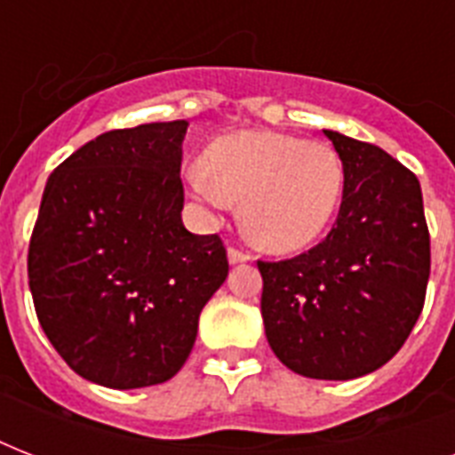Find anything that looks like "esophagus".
Segmentation results:
<instances>
[{"instance_id":"obj_1","label":"esophagus","mask_w":455,"mask_h":455,"mask_svg":"<svg viewBox=\"0 0 455 455\" xmlns=\"http://www.w3.org/2000/svg\"><path fill=\"white\" fill-rule=\"evenodd\" d=\"M248 259H252V255H250L248 250H241V248H228V262L231 264H238V262H248Z\"/></svg>"}]
</instances>
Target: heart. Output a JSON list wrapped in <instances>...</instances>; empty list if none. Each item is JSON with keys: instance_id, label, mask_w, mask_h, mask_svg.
Returning <instances> with one entry per match:
<instances>
[{"instance_id": "1", "label": "heart", "mask_w": 455, "mask_h": 455, "mask_svg": "<svg viewBox=\"0 0 455 455\" xmlns=\"http://www.w3.org/2000/svg\"><path fill=\"white\" fill-rule=\"evenodd\" d=\"M345 170L321 141L264 130L214 139L191 188L210 205L243 203L250 241L274 252L304 248L331 221L342 196Z\"/></svg>"}]
</instances>
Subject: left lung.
Listing matches in <instances>:
<instances>
[{"label": "left lung", "mask_w": 455, "mask_h": 455, "mask_svg": "<svg viewBox=\"0 0 455 455\" xmlns=\"http://www.w3.org/2000/svg\"><path fill=\"white\" fill-rule=\"evenodd\" d=\"M325 137L345 170L338 220L302 255L257 259L262 318L291 371L352 380L385 366L413 331L430 278V231L409 167L366 141Z\"/></svg>", "instance_id": "1"}]
</instances>
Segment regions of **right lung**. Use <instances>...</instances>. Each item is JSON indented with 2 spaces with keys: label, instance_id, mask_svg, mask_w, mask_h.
<instances>
[{
  "label": "right lung",
  "instance_id": "right-lung-1",
  "mask_svg": "<svg viewBox=\"0 0 455 455\" xmlns=\"http://www.w3.org/2000/svg\"><path fill=\"white\" fill-rule=\"evenodd\" d=\"M186 120L106 132L44 186L28 250L39 325L84 380L137 389L170 380L228 274L217 234L181 224Z\"/></svg>",
  "mask_w": 455,
  "mask_h": 455
}]
</instances>
